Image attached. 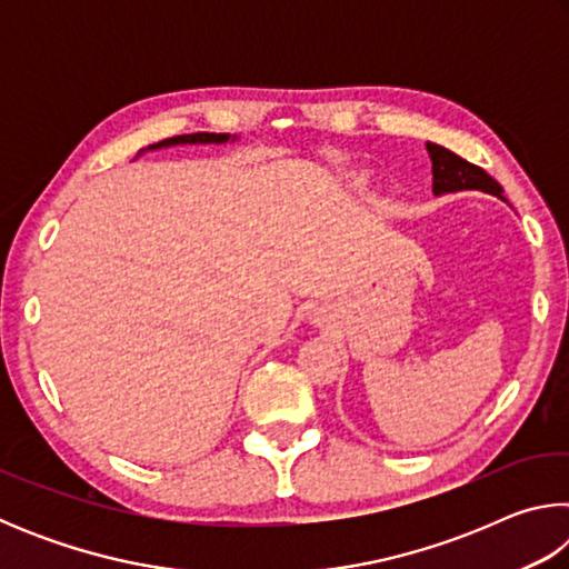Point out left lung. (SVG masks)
Here are the masks:
<instances>
[{
	"label": "left lung",
	"mask_w": 569,
	"mask_h": 569,
	"mask_svg": "<svg viewBox=\"0 0 569 569\" xmlns=\"http://www.w3.org/2000/svg\"><path fill=\"white\" fill-rule=\"evenodd\" d=\"M429 158H431V190L435 196H447V192H459V190H481L489 192V196L502 198V186L492 178L487 176L485 170L471 166L465 158H459L457 152H451L447 148L437 146V142H427Z\"/></svg>",
	"instance_id": "obj_1"
}]
</instances>
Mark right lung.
I'll use <instances>...</instances> for the list:
<instances>
[{
    "mask_svg": "<svg viewBox=\"0 0 569 569\" xmlns=\"http://www.w3.org/2000/svg\"><path fill=\"white\" fill-rule=\"evenodd\" d=\"M228 140H236V134L230 138L228 132H192V134H176V138L162 140L158 146H150V150L172 148V146H208V142H213V146H223Z\"/></svg>",
    "mask_w": 569,
    "mask_h": 569,
    "instance_id": "1",
    "label": "right lung"
}]
</instances>
